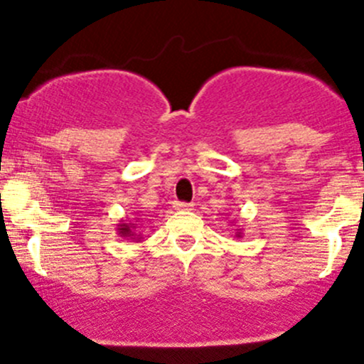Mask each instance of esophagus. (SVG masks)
Segmentation results:
<instances>
[{
	"label": "esophagus",
	"instance_id": "esophagus-1",
	"mask_svg": "<svg viewBox=\"0 0 364 364\" xmlns=\"http://www.w3.org/2000/svg\"><path fill=\"white\" fill-rule=\"evenodd\" d=\"M174 208L178 209V211H192L193 204H188V203H174Z\"/></svg>",
	"mask_w": 364,
	"mask_h": 364
}]
</instances>
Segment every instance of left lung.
<instances>
[{"label":"left lung","instance_id":"1","mask_svg":"<svg viewBox=\"0 0 364 364\" xmlns=\"http://www.w3.org/2000/svg\"><path fill=\"white\" fill-rule=\"evenodd\" d=\"M241 236H243V230L236 229V237H241Z\"/></svg>","mask_w":364,"mask_h":364}]
</instances>
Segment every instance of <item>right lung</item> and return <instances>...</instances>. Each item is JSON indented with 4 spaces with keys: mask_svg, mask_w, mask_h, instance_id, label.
Returning <instances> with one entry per match:
<instances>
[{
    "mask_svg": "<svg viewBox=\"0 0 364 364\" xmlns=\"http://www.w3.org/2000/svg\"><path fill=\"white\" fill-rule=\"evenodd\" d=\"M139 222H141V218H135L132 220V222L119 220V223H117V234H119L121 237H130L135 243H141V241L144 240V236L137 232V230L141 229V223Z\"/></svg>",
    "mask_w": 364,
    "mask_h": 364,
    "instance_id": "add662e5",
    "label": "right lung"
}]
</instances>
